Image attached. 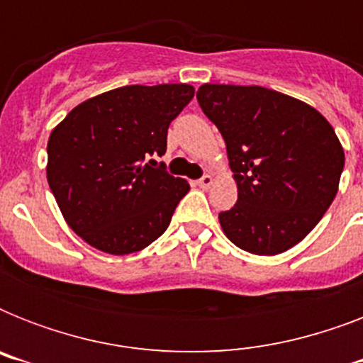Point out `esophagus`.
Wrapping results in <instances>:
<instances>
[{"label":"esophagus","mask_w":363,"mask_h":363,"mask_svg":"<svg viewBox=\"0 0 363 363\" xmlns=\"http://www.w3.org/2000/svg\"><path fill=\"white\" fill-rule=\"evenodd\" d=\"M213 182H215V179H213V177H211V175H203L198 181V186L203 188V190H207V188H211V184H213Z\"/></svg>","instance_id":"esophagus-1"}]
</instances>
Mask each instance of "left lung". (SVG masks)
<instances>
[{"label":"left lung","mask_w":363,"mask_h":363,"mask_svg":"<svg viewBox=\"0 0 363 363\" xmlns=\"http://www.w3.org/2000/svg\"><path fill=\"white\" fill-rule=\"evenodd\" d=\"M199 107L226 141L238 203L218 215L235 247L275 256L298 245L332 205L345 152L311 105L262 86L201 84Z\"/></svg>","instance_id":"obj_1"}]
</instances>
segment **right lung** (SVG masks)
<instances>
[{"label":"right lung","instance_id":"obj_1","mask_svg":"<svg viewBox=\"0 0 363 363\" xmlns=\"http://www.w3.org/2000/svg\"><path fill=\"white\" fill-rule=\"evenodd\" d=\"M192 98L190 84H131L82 101L54 128L48 186L90 247L124 256L167 230L190 184L154 158L165 154L167 128Z\"/></svg>","mask_w":363,"mask_h":363}]
</instances>
